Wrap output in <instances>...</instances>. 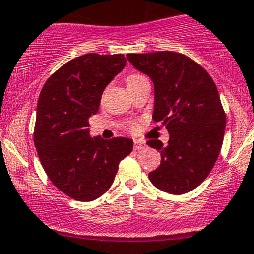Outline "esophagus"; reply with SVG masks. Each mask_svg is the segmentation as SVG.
<instances>
[{
	"mask_svg": "<svg viewBox=\"0 0 254 254\" xmlns=\"http://www.w3.org/2000/svg\"><path fill=\"white\" fill-rule=\"evenodd\" d=\"M145 142L140 141V140H135L134 142V148L135 150H142V148H145Z\"/></svg>",
	"mask_w": 254,
	"mask_h": 254,
	"instance_id": "esophagus-1",
	"label": "esophagus"
}]
</instances>
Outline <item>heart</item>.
I'll use <instances>...</instances> for the list:
<instances>
[{
  "mask_svg": "<svg viewBox=\"0 0 254 254\" xmlns=\"http://www.w3.org/2000/svg\"><path fill=\"white\" fill-rule=\"evenodd\" d=\"M141 77H142V76H140V75H131V76H129V77L127 78V84L134 83L135 81H137V79H140Z\"/></svg>",
  "mask_w": 254,
  "mask_h": 254,
  "instance_id": "heart-1",
  "label": "heart"
}]
</instances>
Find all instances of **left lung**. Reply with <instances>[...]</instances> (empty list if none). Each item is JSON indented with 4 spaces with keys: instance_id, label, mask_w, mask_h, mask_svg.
<instances>
[{
    "instance_id": "left-lung-1",
    "label": "left lung",
    "mask_w": 254,
    "mask_h": 254,
    "mask_svg": "<svg viewBox=\"0 0 254 254\" xmlns=\"http://www.w3.org/2000/svg\"><path fill=\"white\" fill-rule=\"evenodd\" d=\"M136 70L152 79V119L166 127L170 140H148L161 165L148 173L156 188L170 194L193 190L209 176L224 141L226 115L216 84L188 56L173 51L127 54Z\"/></svg>"
}]
</instances>
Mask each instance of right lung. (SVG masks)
<instances>
[{
    "label": "right lung",
    "instance_id": "right-lung-1",
    "mask_svg": "<svg viewBox=\"0 0 254 254\" xmlns=\"http://www.w3.org/2000/svg\"><path fill=\"white\" fill-rule=\"evenodd\" d=\"M123 54L92 53L66 63L48 78L39 94L34 145L54 186L78 201L103 195L132 140L89 136L91 115L98 112L107 84L124 68Z\"/></svg>",
    "mask_w": 254,
    "mask_h": 254
}]
</instances>
